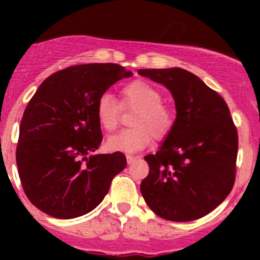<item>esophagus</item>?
I'll return each mask as SVG.
<instances>
[{"mask_svg": "<svg viewBox=\"0 0 260 260\" xmlns=\"http://www.w3.org/2000/svg\"><path fill=\"white\" fill-rule=\"evenodd\" d=\"M138 157L137 156H132V154H127V162L128 164H133L135 161H137Z\"/></svg>", "mask_w": 260, "mask_h": 260, "instance_id": "obj_1", "label": "esophagus"}]
</instances>
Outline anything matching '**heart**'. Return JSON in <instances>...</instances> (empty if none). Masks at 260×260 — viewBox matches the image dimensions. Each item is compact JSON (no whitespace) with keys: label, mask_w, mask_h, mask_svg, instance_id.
I'll list each match as a JSON object with an SVG mask.
<instances>
[{"label":"heart","mask_w":260,"mask_h":260,"mask_svg":"<svg viewBox=\"0 0 260 260\" xmlns=\"http://www.w3.org/2000/svg\"><path fill=\"white\" fill-rule=\"evenodd\" d=\"M136 111L131 119L133 128L111 136L107 145L114 151L133 153L151 143L152 137L162 141L169 137L176 122L174 109L164 103V94L145 80H135L120 89V102L103 93L95 104L96 118L102 127L112 132L118 127L120 112Z\"/></svg>","instance_id":"1"}]
</instances>
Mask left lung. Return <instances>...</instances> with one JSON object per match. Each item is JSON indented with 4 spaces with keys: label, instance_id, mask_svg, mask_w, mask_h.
<instances>
[{
    "label": "left lung",
    "instance_id": "left-lung-1",
    "mask_svg": "<svg viewBox=\"0 0 260 260\" xmlns=\"http://www.w3.org/2000/svg\"><path fill=\"white\" fill-rule=\"evenodd\" d=\"M176 103L175 127L159 151L147 154L141 192L152 211L171 221L205 216L226 199L237 175L238 131L217 91L181 68L140 69Z\"/></svg>",
    "mask_w": 260,
    "mask_h": 260
}]
</instances>
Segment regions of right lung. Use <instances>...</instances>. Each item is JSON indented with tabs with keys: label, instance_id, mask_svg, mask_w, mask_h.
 I'll return each mask as SVG.
<instances>
[{
	"label": "right lung",
	"instance_id": "right-lung-1",
	"mask_svg": "<svg viewBox=\"0 0 260 260\" xmlns=\"http://www.w3.org/2000/svg\"><path fill=\"white\" fill-rule=\"evenodd\" d=\"M131 75L119 64H83L54 73L39 86L23 112L16 147L21 185L39 210L57 219L88 214L124 170L122 152L91 153L103 140L96 101Z\"/></svg>",
	"mask_w": 260,
	"mask_h": 260
}]
</instances>
